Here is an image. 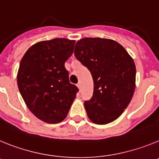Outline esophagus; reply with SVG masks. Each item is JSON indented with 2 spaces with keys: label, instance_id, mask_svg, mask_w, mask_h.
Returning <instances> with one entry per match:
<instances>
[{
  "label": "esophagus",
  "instance_id": "esophagus-1",
  "mask_svg": "<svg viewBox=\"0 0 159 159\" xmlns=\"http://www.w3.org/2000/svg\"><path fill=\"white\" fill-rule=\"evenodd\" d=\"M77 86H78V89H81V84H80V83H78V84H77Z\"/></svg>",
  "mask_w": 159,
  "mask_h": 159
}]
</instances>
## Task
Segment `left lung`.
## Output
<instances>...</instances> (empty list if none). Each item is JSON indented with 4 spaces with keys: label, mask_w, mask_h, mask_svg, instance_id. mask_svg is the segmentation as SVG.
<instances>
[{
    "label": "left lung",
    "mask_w": 159,
    "mask_h": 159,
    "mask_svg": "<svg viewBox=\"0 0 159 159\" xmlns=\"http://www.w3.org/2000/svg\"><path fill=\"white\" fill-rule=\"evenodd\" d=\"M74 55L93 78V96L84 103L88 117L98 125L112 122L123 113L134 93L133 58L118 42L100 38L77 41Z\"/></svg>",
    "instance_id": "8db88e82"
}]
</instances>
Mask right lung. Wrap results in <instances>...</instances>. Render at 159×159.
Returning <instances> with one entry per match:
<instances>
[{
  "label": "right lung",
  "instance_id": "add662e5",
  "mask_svg": "<svg viewBox=\"0 0 159 159\" xmlns=\"http://www.w3.org/2000/svg\"><path fill=\"white\" fill-rule=\"evenodd\" d=\"M74 44L75 41L66 38L40 41L32 45L20 61L19 91L30 111L47 123L62 121L78 93L65 67Z\"/></svg>",
  "mask_w": 159,
  "mask_h": 159
}]
</instances>
